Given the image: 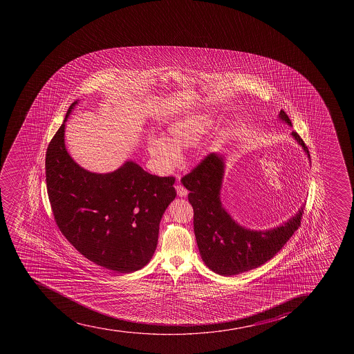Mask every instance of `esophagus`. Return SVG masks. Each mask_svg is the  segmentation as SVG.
<instances>
[{
    "label": "esophagus",
    "instance_id": "obj_1",
    "mask_svg": "<svg viewBox=\"0 0 354 354\" xmlns=\"http://www.w3.org/2000/svg\"><path fill=\"white\" fill-rule=\"evenodd\" d=\"M175 189H176V193H178L180 197H186L188 195V190L185 187L181 186V185L175 186Z\"/></svg>",
    "mask_w": 354,
    "mask_h": 354
}]
</instances>
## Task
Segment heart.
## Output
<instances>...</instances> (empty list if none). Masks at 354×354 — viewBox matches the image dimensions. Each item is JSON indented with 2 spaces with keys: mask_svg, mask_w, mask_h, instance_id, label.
Wrapping results in <instances>:
<instances>
[{
  "mask_svg": "<svg viewBox=\"0 0 354 354\" xmlns=\"http://www.w3.org/2000/svg\"><path fill=\"white\" fill-rule=\"evenodd\" d=\"M214 118L209 113H195L174 120L168 124L162 138H150L147 151L158 167L169 171L179 161L180 153L193 147L209 133Z\"/></svg>",
  "mask_w": 354,
  "mask_h": 354,
  "instance_id": "1",
  "label": "heart"
}]
</instances>
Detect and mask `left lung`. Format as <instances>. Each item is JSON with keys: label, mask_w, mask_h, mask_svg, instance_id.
Segmentation results:
<instances>
[{"label": "left lung", "mask_w": 354, "mask_h": 354, "mask_svg": "<svg viewBox=\"0 0 354 354\" xmlns=\"http://www.w3.org/2000/svg\"><path fill=\"white\" fill-rule=\"evenodd\" d=\"M278 118L292 127L283 109ZM290 135L310 159L301 137L295 131ZM224 174V156L210 153L189 174L185 175L181 183L189 190L188 200L194 209V232L201 257L214 272L230 277L256 269L272 259L301 224L305 205L276 227L266 231L245 227L221 204Z\"/></svg>", "instance_id": "1"}]
</instances>
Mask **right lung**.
<instances>
[{
  "label": "right lung",
  "instance_id": "1",
  "mask_svg": "<svg viewBox=\"0 0 354 354\" xmlns=\"http://www.w3.org/2000/svg\"><path fill=\"white\" fill-rule=\"evenodd\" d=\"M73 102L46 152V183L56 224L91 262L130 273L150 262L159 224L176 196L173 176L160 178L127 160L111 173H93L71 157L64 143Z\"/></svg>",
  "mask_w": 354,
  "mask_h": 354
}]
</instances>
